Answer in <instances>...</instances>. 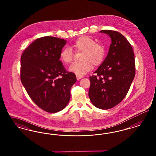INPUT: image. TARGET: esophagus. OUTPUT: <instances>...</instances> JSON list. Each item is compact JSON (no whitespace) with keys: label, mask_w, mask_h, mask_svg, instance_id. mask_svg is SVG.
<instances>
[{"label":"esophagus","mask_w":156,"mask_h":156,"mask_svg":"<svg viewBox=\"0 0 156 156\" xmlns=\"http://www.w3.org/2000/svg\"><path fill=\"white\" fill-rule=\"evenodd\" d=\"M76 77L77 80H80V79L83 78V76H78V75H76Z\"/></svg>","instance_id":"esophagus-1"}]
</instances>
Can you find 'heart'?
Here are the masks:
<instances>
[{
    "label": "heart",
    "mask_w": 156,
    "mask_h": 156,
    "mask_svg": "<svg viewBox=\"0 0 156 156\" xmlns=\"http://www.w3.org/2000/svg\"><path fill=\"white\" fill-rule=\"evenodd\" d=\"M73 47L76 52H82V62L74 63L69 68V70L78 76H83L90 71L94 66H99L104 61L106 50L104 45L96 43L94 39L87 36L78 38L73 43ZM60 58L66 65L70 64L74 58V52L71 48L65 47L60 53Z\"/></svg>",
    "instance_id": "heart-1"
}]
</instances>
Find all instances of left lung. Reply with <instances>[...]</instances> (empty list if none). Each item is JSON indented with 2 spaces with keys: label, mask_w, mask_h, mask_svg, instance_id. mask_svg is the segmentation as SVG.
<instances>
[{
  "label": "left lung",
  "mask_w": 156,
  "mask_h": 156,
  "mask_svg": "<svg viewBox=\"0 0 156 156\" xmlns=\"http://www.w3.org/2000/svg\"><path fill=\"white\" fill-rule=\"evenodd\" d=\"M112 39L108 56L90 80L89 97L96 108L110 109L126 97L136 74L134 54L126 38L116 31L104 30Z\"/></svg>",
  "instance_id": "8db88e82"
}]
</instances>
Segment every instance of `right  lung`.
I'll return each mask as SVG.
<instances>
[{
    "label": "right lung",
    "instance_id": "obj_1",
    "mask_svg": "<svg viewBox=\"0 0 156 156\" xmlns=\"http://www.w3.org/2000/svg\"><path fill=\"white\" fill-rule=\"evenodd\" d=\"M66 42L50 36L39 38L21 56V82L34 102L48 113H57L66 107L76 80L75 74L66 71L59 61Z\"/></svg>",
    "mask_w": 156,
    "mask_h": 156
}]
</instances>
